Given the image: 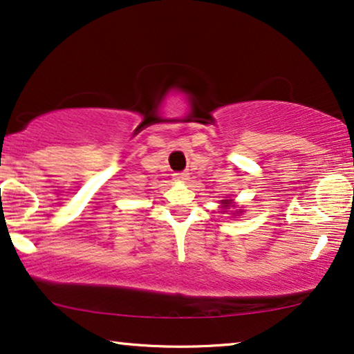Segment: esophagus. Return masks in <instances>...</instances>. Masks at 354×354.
Returning a JSON list of instances; mask_svg holds the SVG:
<instances>
[{"instance_id":"obj_1","label":"esophagus","mask_w":354,"mask_h":354,"mask_svg":"<svg viewBox=\"0 0 354 354\" xmlns=\"http://www.w3.org/2000/svg\"><path fill=\"white\" fill-rule=\"evenodd\" d=\"M174 178H176V180H178V182H183V180H187L188 178V172H176L174 174Z\"/></svg>"}]
</instances>
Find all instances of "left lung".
<instances>
[{
	"label": "left lung",
	"mask_w": 354,
	"mask_h": 354,
	"mask_svg": "<svg viewBox=\"0 0 354 354\" xmlns=\"http://www.w3.org/2000/svg\"><path fill=\"white\" fill-rule=\"evenodd\" d=\"M228 203H230V201H228V199H223V203H222V204H228Z\"/></svg>",
	"instance_id": "left-lung-1"
}]
</instances>
